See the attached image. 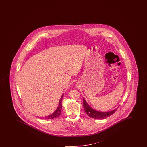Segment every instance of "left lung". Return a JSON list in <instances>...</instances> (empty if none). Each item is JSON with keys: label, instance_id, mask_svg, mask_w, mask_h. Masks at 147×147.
<instances>
[{"label": "left lung", "instance_id": "left-lung-1", "mask_svg": "<svg viewBox=\"0 0 147 147\" xmlns=\"http://www.w3.org/2000/svg\"><path fill=\"white\" fill-rule=\"evenodd\" d=\"M83 106L85 109V111L87 114V115L89 116L91 118L96 119H105L108 116H111L117 110V108L108 112H100V111H96L94 110L91 107L89 106V105L86 102L85 98L83 99Z\"/></svg>", "mask_w": 147, "mask_h": 147}]
</instances>
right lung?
<instances>
[{
  "mask_svg": "<svg viewBox=\"0 0 147 147\" xmlns=\"http://www.w3.org/2000/svg\"><path fill=\"white\" fill-rule=\"evenodd\" d=\"M63 96V95H62V96L61 97V98L59 101V106L57 108V110L55 111V112H54V113H53L52 114H51L50 115L46 116L45 117L46 119H53L58 117L60 116V114H61V109H62V98Z\"/></svg>",
  "mask_w": 147,
  "mask_h": 147,
  "instance_id": "right-lung-1",
  "label": "right lung"
}]
</instances>
